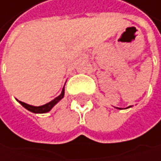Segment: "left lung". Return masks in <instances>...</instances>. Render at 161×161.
I'll return each mask as SVG.
<instances>
[{
    "label": "left lung",
    "instance_id": "left-lung-1",
    "mask_svg": "<svg viewBox=\"0 0 161 161\" xmlns=\"http://www.w3.org/2000/svg\"><path fill=\"white\" fill-rule=\"evenodd\" d=\"M128 108H129V107H128Z\"/></svg>",
    "mask_w": 161,
    "mask_h": 161
}]
</instances>
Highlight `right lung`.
I'll list each match as a JSON object with an SVG mask.
<instances>
[{"label": "right lung", "mask_w": 161, "mask_h": 161, "mask_svg": "<svg viewBox=\"0 0 161 161\" xmlns=\"http://www.w3.org/2000/svg\"><path fill=\"white\" fill-rule=\"evenodd\" d=\"M64 93H65V89H64V87H63L62 92H61V94L59 95V96H57L55 99H53L52 101H50L49 103H47V104L42 105V106H39V107L32 106V105L26 104V103L21 102V101H19V103L22 105V106H23L25 109H27L28 111H30V112H32V113H35V114H44V113L49 112V111L55 106V105H56V104L64 97Z\"/></svg>", "instance_id": "1"}]
</instances>
